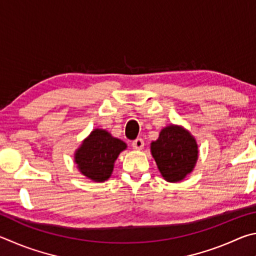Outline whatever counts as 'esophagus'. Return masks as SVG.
Wrapping results in <instances>:
<instances>
[{
	"label": "esophagus",
	"instance_id": "obj_1",
	"mask_svg": "<svg viewBox=\"0 0 256 256\" xmlns=\"http://www.w3.org/2000/svg\"><path fill=\"white\" fill-rule=\"evenodd\" d=\"M132 146L135 150H142V147H144V140H142V138H137V140H135L132 142Z\"/></svg>",
	"mask_w": 256,
	"mask_h": 256
}]
</instances>
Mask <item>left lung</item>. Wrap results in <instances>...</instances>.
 <instances>
[{"mask_svg":"<svg viewBox=\"0 0 256 256\" xmlns=\"http://www.w3.org/2000/svg\"><path fill=\"white\" fill-rule=\"evenodd\" d=\"M150 150L160 174L168 182L183 180L198 158L196 140L176 126L164 128L158 140L152 142Z\"/></svg>","mask_w":256,"mask_h":256,"instance_id":"8db88e82","label":"left lung"}]
</instances>
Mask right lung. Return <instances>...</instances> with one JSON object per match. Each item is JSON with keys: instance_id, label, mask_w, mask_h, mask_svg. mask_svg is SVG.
<instances>
[{"instance_id": "add662e5", "label": "right lung", "mask_w": 256, "mask_h": 256, "mask_svg": "<svg viewBox=\"0 0 256 256\" xmlns=\"http://www.w3.org/2000/svg\"><path fill=\"white\" fill-rule=\"evenodd\" d=\"M127 145L102 129L91 132L76 152L75 162L85 176L96 182L110 178L114 163Z\"/></svg>"}]
</instances>
